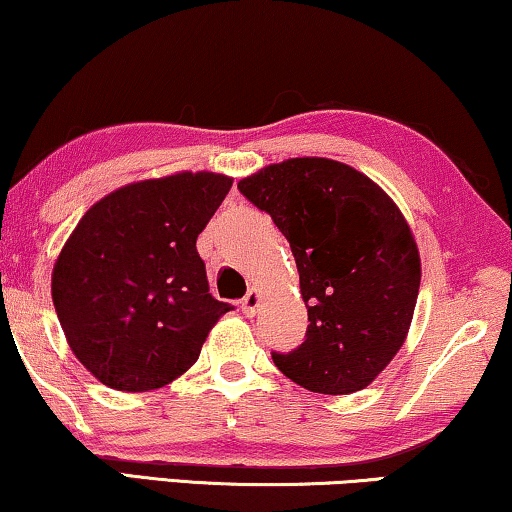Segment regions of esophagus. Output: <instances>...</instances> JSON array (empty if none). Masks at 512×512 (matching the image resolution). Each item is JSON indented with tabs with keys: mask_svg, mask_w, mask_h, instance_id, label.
Returning <instances> with one entry per match:
<instances>
[{
	"mask_svg": "<svg viewBox=\"0 0 512 512\" xmlns=\"http://www.w3.org/2000/svg\"><path fill=\"white\" fill-rule=\"evenodd\" d=\"M257 306H259V294L255 290H250L246 297L241 299V311L248 315V318H253V315L257 313Z\"/></svg>",
	"mask_w": 512,
	"mask_h": 512,
	"instance_id": "1",
	"label": "esophagus"
}]
</instances>
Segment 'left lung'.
<instances>
[{
    "mask_svg": "<svg viewBox=\"0 0 512 512\" xmlns=\"http://www.w3.org/2000/svg\"><path fill=\"white\" fill-rule=\"evenodd\" d=\"M299 269L306 338L271 352L294 383L318 394L364 390L406 341L420 292V253L397 204L343 162L294 157L243 178Z\"/></svg>",
    "mask_w": 512,
    "mask_h": 512,
    "instance_id": "1",
    "label": "left lung"
}]
</instances>
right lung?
I'll list each match as a JSON object with an SVG mask.
<instances>
[{
  "mask_svg": "<svg viewBox=\"0 0 512 512\" xmlns=\"http://www.w3.org/2000/svg\"><path fill=\"white\" fill-rule=\"evenodd\" d=\"M232 178L211 171L120 187L83 215L53 269V304L85 369L120 392H148L197 362L232 306L208 292L197 236Z\"/></svg>",
  "mask_w": 512,
  "mask_h": 512,
  "instance_id": "right-lung-1",
  "label": "right lung"
}]
</instances>
